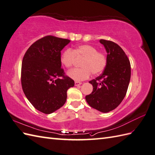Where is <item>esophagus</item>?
<instances>
[{"instance_id": "obj_1", "label": "esophagus", "mask_w": 155, "mask_h": 155, "mask_svg": "<svg viewBox=\"0 0 155 155\" xmlns=\"http://www.w3.org/2000/svg\"><path fill=\"white\" fill-rule=\"evenodd\" d=\"M81 84H82V83H80V82H77V81H76L75 83H74L75 86H79V85H81Z\"/></svg>"}]
</instances>
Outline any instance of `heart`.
Segmentation results:
<instances>
[{
	"label": "heart",
	"instance_id": "obj_1",
	"mask_svg": "<svg viewBox=\"0 0 155 155\" xmlns=\"http://www.w3.org/2000/svg\"><path fill=\"white\" fill-rule=\"evenodd\" d=\"M77 58H83L80 68L68 72V76L77 81H84L91 77V74L97 75L101 73L107 64V58L104 53L98 52L97 48L90 45H82L74 49L68 48L62 52L61 57V63L71 69Z\"/></svg>",
	"mask_w": 155,
	"mask_h": 155
}]
</instances>
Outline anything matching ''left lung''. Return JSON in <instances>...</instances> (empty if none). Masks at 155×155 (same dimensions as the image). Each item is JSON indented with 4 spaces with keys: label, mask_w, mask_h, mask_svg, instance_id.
Instances as JSON below:
<instances>
[{
    "label": "left lung",
    "mask_w": 155,
    "mask_h": 155,
    "mask_svg": "<svg viewBox=\"0 0 155 155\" xmlns=\"http://www.w3.org/2000/svg\"><path fill=\"white\" fill-rule=\"evenodd\" d=\"M107 52V64L103 74L89 81L93 92L86 101L91 107L102 113L116 108L123 101L130 79V63L120 46L115 42L101 39Z\"/></svg>",
    "instance_id": "8db88e82"
}]
</instances>
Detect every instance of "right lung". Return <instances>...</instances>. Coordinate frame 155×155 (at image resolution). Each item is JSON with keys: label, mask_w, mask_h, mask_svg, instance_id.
I'll return each mask as SVG.
<instances>
[{"label": "right lung", "mask_w": 155, "mask_h": 155, "mask_svg": "<svg viewBox=\"0 0 155 155\" xmlns=\"http://www.w3.org/2000/svg\"><path fill=\"white\" fill-rule=\"evenodd\" d=\"M70 40L48 35L35 42L22 62L21 84L36 109L51 114L62 107L74 82L61 68V51Z\"/></svg>", "instance_id": "1"}]
</instances>
